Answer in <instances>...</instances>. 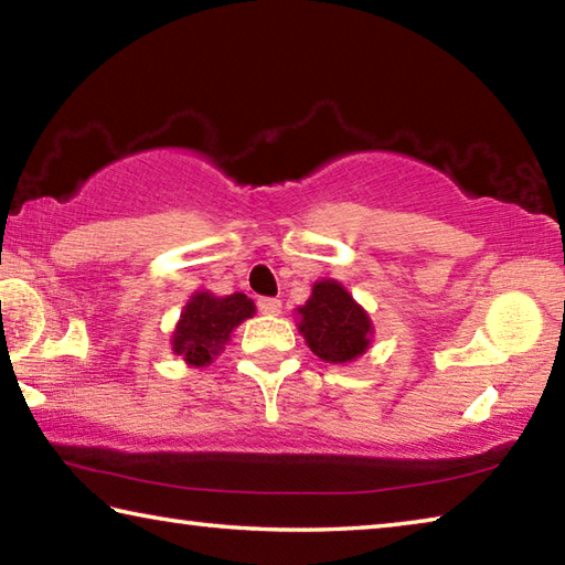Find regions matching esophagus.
<instances>
[{
    "mask_svg": "<svg viewBox=\"0 0 565 565\" xmlns=\"http://www.w3.org/2000/svg\"><path fill=\"white\" fill-rule=\"evenodd\" d=\"M256 306H259L262 313H269V317H279L281 313V301L271 299V296H264V299L256 301Z\"/></svg>",
    "mask_w": 565,
    "mask_h": 565,
    "instance_id": "1",
    "label": "esophagus"
}]
</instances>
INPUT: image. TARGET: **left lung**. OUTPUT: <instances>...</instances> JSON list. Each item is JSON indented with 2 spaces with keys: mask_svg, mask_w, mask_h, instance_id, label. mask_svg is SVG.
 I'll return each instance as SVG.
<instances>
[{
  "mask_svg": "<svg viewBox=\"0 0 565 565\" xmlns=\"http://www.w3.org/2000/svg\"><path fill=\"white\" fill-rule=\"evenodd\" d=\"M296 311L299 331L321 361L347 363L366 353L374 323L339 281L313 284L309 301Z\"/></svg>",
  "mask_w": 565,
  "mask_h": 565,
  "instance_id": "8db88e82",
  "label": "left lung"
}]
</instances>
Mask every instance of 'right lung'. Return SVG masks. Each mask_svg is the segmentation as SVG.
<instances>
[{
  "label": "right lung",
  "instance_id": "obj_1",
  "mask_svg": "<svg viewBox=\"0 0 565 565\" xmlns=\"http://www.w3.org/2000/svg\"><path fill=\"white\" fill-rule=\"evenodd\" d=\"M256 306L246 294L214 296L209 291H196L181 311V319L171 337V349L184 359L189 366H209L238 323L252 319Z\"/></svg>",
  "mask_w": 565,
  "mask_h": 565
}]
</instances>
